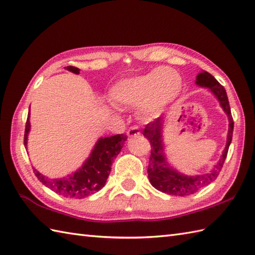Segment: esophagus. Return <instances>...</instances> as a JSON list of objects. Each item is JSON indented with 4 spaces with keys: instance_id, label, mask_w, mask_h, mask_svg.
Masks as SVG:
<instances>
[{
    "instance_id": "1",
    "label": "esophagus",
    "mask_w": 255,
    "mask_h": 255,
    "mask_svg": "<svg viewBox=\"0 0 255 255\" xmlns=\"http://www.w3.org/2000/svg\"><path fill=\"white\" fill-rule=\"evenodd\" d=\"M127 134H128V137H137V136H139L140 134V130H139V128H138V126H131L130 128L128 129L127 130Z\"/></svg>"
}]
</instances>
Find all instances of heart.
Returning <instances> with one entry per match:
<instances>
[{
  "instance_id": "heart-1",
  "label": "heart",
  "mask_w": 255,
  "mask_h": 255,
  "mask_svg": "<svg viewBox=\"0 0 255 255\" xmlns=\"http://www.w3.org/2000/svg\"><path fill=\"white\" fill-rule=\"evenodd\" d=\"M182 89V78L174 70L156 68L151 71L118 81L110 90L114 104L140 106L142 116H158L174 101Z\"/></svg>"
}]
</instances>
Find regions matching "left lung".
Listing matches in <instances>:
<instances>
[{"label": "left lung", "instance_id": "1", "mask_svg": "<svg viewBox=\"0 0 255 255\" xmlns=\"http://www.w3.org/2000/svg\"><path fill=\"white\" fill-rule=\"evenodd\" d=\"M196 83L204 88H208L211 93L217 97L229 119V130L226 148L218 163L214 166L213 170L204 175L187 176L172 169L165 161L163 153V143H162L163 119L162 117L156 118L154 122L145 125L142 132L143 136L149 140L151 145V155L148 166V176L151 185L162 193L174 195V196H187V195L196 193L200 188L207 186L208 184L217 178L224 166L227 154H228V149L232 140V132H234V118L231 115L228 96H227L224 86L207 71H203L197 75Z\"/></svg>", "mask_w": 255, "mask_h": 255}]
</instances>
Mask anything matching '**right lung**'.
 <instances>
[{
    "label": "right lung",
    "instance_id": "right-lung-1",
    "mask_svg": "<svg viewBox=\"0 0 255 255\" xmlns=\"http://www.w3.org/2000/svg\"><path fill=\"white\" fill-rule=\"evenodd\" d=\"M68 71L75 74L80 73V69L75 67H67ZM30 129L29 113L26 121L24 144H27V136ZM127 140L125 134H115L112 137L101 138L96 142L95 147L90 154V158L84 162L81 169L68 177L49 178L40 174L34 169L37 176L45 186L50 188L55 193L64 197L84 198L99 192L105 185L107 177L110 175L113 160L116 158Z\"/></svg>",
    "mask_w": 255,
    "mask_h": 255
}]
</instances>
